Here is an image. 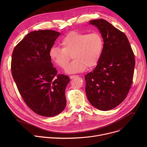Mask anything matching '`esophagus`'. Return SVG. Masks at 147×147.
Masks as SVG:
<instances>
[{
  "label": "esophagus",
  "instance_id": "esophagus-1",
  "mask_svg": "<svg viewBox=\"0 0 147 147\" xmlns=\"http://www.w3.org/2000/svg\"><path fill=\"white\" fill-rule=\"evenodd\" d=\"M77 76H74H74H70V79H73L74 78L76 77Z\"/></svg>",
  "mask_w": 147,
  "mask_h": 147
}]
</instances>
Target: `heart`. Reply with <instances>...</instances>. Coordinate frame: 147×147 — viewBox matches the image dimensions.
I'll use <instances>...</instances> for the list:
<instances>
[{"label": "heart", "mask_w": 147, "mask_h": 147, "mask_svg": "<svg viewBox=\"0 0 147 147\" xmlns=\"http://www.w3.org/2000/svg\"><path fill=\"white\" fill-rule=\"evenodd\" d=\"M60 45L61 48L54 46L50 49V59L56 66L64 69L71 55L74 60L65 70L68 73H75L98 64L103 48V39L98 32L88 34L73 31L62 38Z\"/></svg>", "instance_id": "1"}]
</instances>
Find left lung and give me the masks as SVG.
Returning a JSON list of instances; mask_svg holds the SVG:
<instances>
[{"label": "left lung", "instance_id": "obj_1", "mask_svg": "<svg viewBox=\"0 0 147 147\" xmlns=\"http://www.w3.org/2000/svg\"><path fill=\"white\" fill-rule=\"evenodd\" d=\"M103 39V48L94 70L85 76L86 91L92 106L107 111L126 98L134 76L135 58L129 41L123 32L107 20H91Z\"/></svg>", "mask_w": 147, "mask_h": 147}]
</instances>
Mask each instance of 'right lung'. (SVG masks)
Listing matches in <instances>:
<instances>
[{
  "label": "right lung",
  "mask_w": 147,
  "mask_h": 147,
  "mask_svg": "<svg viewBox=\"0 0 147 147\" xmlns=\"http://www.w3.org/2000/svg\"><path fill=\"white\" fill-rule=\"evenodd\" d=\"M60 35L50 30L32 31L12 54L11 74L21 96L33 112L45 117L59 114L66 105L65 89L70 78L57 74L49 56Z\"/></svg>",
  "instance_id": "add662e5"
}]
</instances>
